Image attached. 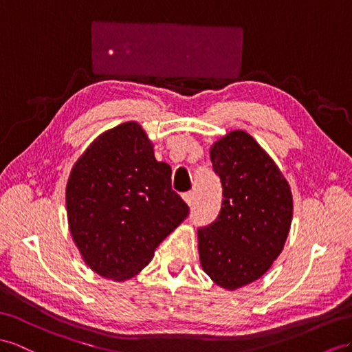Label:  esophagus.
<instances>
[{"label": "esophagus", "mask_w": 352, "mask_h": 352, "mask_svg": "<svg viewBox=\"0 0 352 352\" xmlns=\"http://www.w3.org/2000/svg\"><path fill=\"white\" fill-rule=\"evenodd\" d=\"M183 199L188 206L195 205V192H187L183 195Z\"/></svg>", "instance_id": "obj_1"}]
</instances>
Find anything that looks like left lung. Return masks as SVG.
Here are the masks:
<instances>
[{
    "mask_svg": "<svg viewBox=\"0 0 352 352\" xmlns=\"http://www.w3.org/2000/svg\"><path fill=\"white\" fill-rule=\"evenodd\" d=\"M223 186L217 220L197 230L204 272L224 290L254 283L281 254L293 219L290 184L267 151L241 129L210 147Z\"/></svg>",
    "mask_w": 352,
    "mask_h": 352,
    "instance_id": "1",
    "label": "left lung"
}]
</instances>
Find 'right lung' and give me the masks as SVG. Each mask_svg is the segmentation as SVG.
I'll use <instances>...</instances> for the list:
<instances>
[{
	"mask_svg": "<svg viewBox=\"0 0 352 352\" xmlns=\"http://www.w3.org/2000/svg\"><path fill=\"white\" fill-rule=\"evenodd\" d=\"M170 174L138 122L104 131L76 160L65 188L68 228L95 274L117 283L138 275L183 223L188 206Z\"/></svg>",
	"mask_w": 352,
	"mask_h": 352,
	"instance_id": "add662e5",
	"label": "right lung"
}]
</instances>
